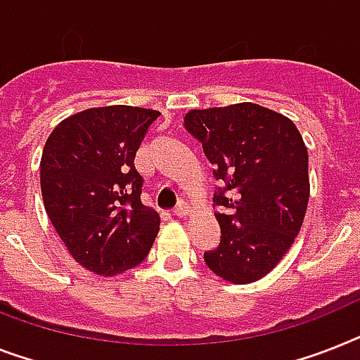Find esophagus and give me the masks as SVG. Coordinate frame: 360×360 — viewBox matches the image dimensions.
I'll use <instances>...</instances> for the list:
<instances>
[{
  "label": "esophagus",
  "mask_w": 360,
  "mask_h": 360,
  "mask_svg": "<svg viewBox=\"0 0 360 360\" xmlns=\"http://www.w3.org/2000/svg\"><path fill=\"white\" fill-rule=\"evenodd\" d=\"M174 214L177 216V218H185V216L188 214V207H186L185 201H179V203H177V207L174 209Z\"/></svg>",
  "instance_id": "esophagus-1"
}]
</instances>
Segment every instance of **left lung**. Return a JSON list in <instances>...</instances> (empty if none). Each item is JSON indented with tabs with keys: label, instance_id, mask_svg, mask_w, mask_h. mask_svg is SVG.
<instances>
[{
	"label": "left lung",
	"instance_id": "1",
	"mask_svg": "<svg viewBox=\"0 0 360 360\" xmlns=\"http://www.w3.org/2000/svg\"><path fill=\"white\" fill-rule=\"evenodd\" d=\"M185 129L224 181L214 192L220 246L203 253L236 285L270 274L294 244L309 203V153L292 120L255 103L190 110Z\"/></svg>",
	"mask_w": 360,
	"mask_h": 360
}]
</instances>
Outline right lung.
Segmentation results:
<instances>
[{
    "instance_id": "obj_1",
    "label": "right lung",
    "mask_w": 360,
    "mask_h": 360,
    "mask_svg": "<svg viewBox=\"0 0 360 360\" xmlns=\"http://www.w3.org/2000/svg\"><path fill=\"white\" fill-rule=\"evenodd\" d=\"M159 110L110 105L63 120L40 160L44 207L70 255L98 276L134 268L150 253L160 218L140 201L134 155Z\"/></svg>"
}]
</instances>
